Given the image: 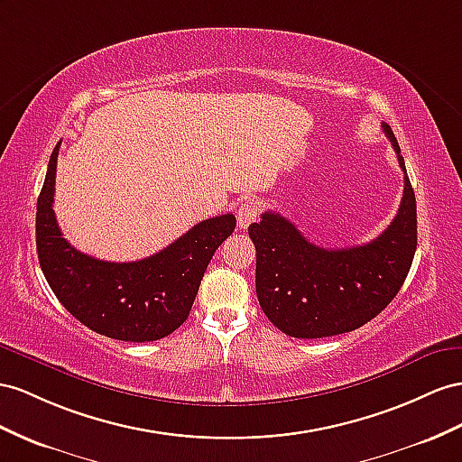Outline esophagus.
Listing matches in <instances>:
<instances>
[{
  "mask_svg": "<svg viewBox=\"0 0 462 462\" xmlns=\"http://www.w3.org/2000/svg\"><path fill=\"white\" fill-rule=\"evenodd\" d=\"M259 217V207L254 203V200H245V203L240 205L238 212H236V218H238L240 228H247L255 218Z\"/></svg>",
  "mask_w": 462,
  "mask_h": 462,
  "instance_id": "1",
  "label": "esophagus"
}]
</instances>
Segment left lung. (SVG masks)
Here are the masks:
<instances>
[{"label":"left lung","mask_w":462,"mask_h":462,"mask_svg":"<svg viewBox=\"0 0 462 462\" xmlns=\"http://www.w3.org/2000/svg\"><path fill=\"white\" fill-rule=\"evenodd\" d=\"M404 171V195L394 220L369 244L326 250L292 222L263 212L247 232L255 245V292L282 334L316 339L353 332L393 302L404 285L418 245L416 195L396 136L383 123Z\"/></svg>","instance_id":"left-lung-1"}]
</instances>
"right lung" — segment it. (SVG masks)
Segmentation results:
<instances>
[{
  "mask_svg": "<svg viewBox=\"0 0 462 462\" xmlns=\"http://www.w3.org/2000/svg\"><path fill=\"white\" fill-rule=\"evenodd\" d=\"M58 142L37 200V252L56 299L93 332L121 341H156L191 312L207 265L236 226L234 215L195 224L162 252L128 263L101 262L69 245L54 217Z\"/></svg>",
  "mask_w": 462,
  "mask_h": 462,
  "instance_id": "1",
  "label": "right lung"
}]
</instances>
